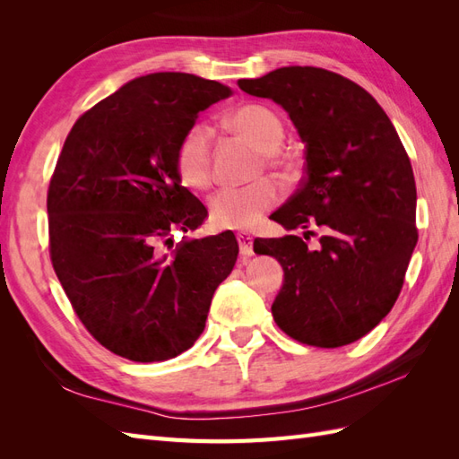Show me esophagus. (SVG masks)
Returning <instances> with one entry per match:
<instances>
[{
    "label": "esophagus",
    "mask_w": 459,
    "mask_h": 459,
    "mask_svg": "<svg viewBox=\"0 0 459 459\" xmlns=\"http://www.w3.org/2000/svg\"><path fill=\"white\" fill-rule=\"evenodd\" d=\"M235 238H238L241 256H243V258L253 256V238H251V235L245 233V231H241V233L235 235Z\"/></svg>",
    "instance_id": "1"
}]
</instances>
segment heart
I'll use <instances>...</instances> for the list:
<instances>
[{
	"label": "heart",
	"instance_id": "b5f03b06",
	"mask_svg": "<svg viewBox=\"0 0 459 459\" xmlns=\"http://www.w3.org/2000/svg\"><path fill=\"white\" fill-rule=\"evenodd\" d=\"M230 128L245 135L262 151L268 166H283L285 157L275 149L283 142V122L273 108L262 103L241 105L228 115ZM176 172L189 187L203 189L212 179V135L204 124H193L179 137L174 155ZM283 197L281 186L273 178H258L245 186H226L211 197V218L218 228L245 230L256 224Z\"/></svg>",
	"mask_w": 459,
	"mask_h": 459
}]
</instances>
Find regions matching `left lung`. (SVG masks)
<instances>
[{
	"label": "left lung",
	"mask_w": 459,
	"mask_h": 459,
	"mask_svg": "<svg viewBox=\"0 0 459 459\" xmlns=\"http://www.w3.org/2000/svg\"><path fill=\"white\" fill-rule=\"evenodd\" d=\"M238 84L280 103L307 143L300 187L270 218L304 238L325 231L316 252L299 235L255 239L285 272L275 324L319 349L362 339L394 307L420 238L408 152L373 95L337 73L283 66Z\"/></svg>",
	"instance_id": "1"
}]
</instances>
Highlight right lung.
<instances>
[{
  "label": "right lung",
  "instance_id": "1",
  "mask_svg": "<svg viewBox=\"0 0 459 459\" xmlns=\"http://www.w3.org/2000/svg\"><path fill=\"white\" fill-rule=\"evenodd\" d=\"M230 95L220 82L184 73L135 78L74 122L55 164L53 270L90 335L132 362L191 349L238 260L231 231L176 247L170 238L206 218L204 204L179 184L176 145L201 110Z\"/></svg>",
  "mask_w": 459,
  "mask_h": 459
}]
</instances>
